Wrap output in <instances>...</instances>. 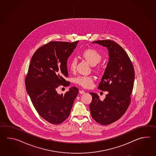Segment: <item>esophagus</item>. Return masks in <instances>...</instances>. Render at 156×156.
Masks as SVG:
<instances>
[{"instance_id":"obj_1","label":"esophagus","mask_w":156,"mask_h":156,"mask_svg":"<svg viewBox=\"0 0 156 156\" xmlns=\"http://www.w3.org/2000/svg\"><path fill=\"white\" fill-rule=\"evenodd\" d=\"M85 91L84 90H79V93L80 94H85Z\"/></svg>"}]
</instances>
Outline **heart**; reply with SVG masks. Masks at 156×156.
<instances>
[{"label": "heart", "mask_w": 156, "mask_h": 156, "mask_svg": "<svg viewBox=\"0 0 156 156\" xmlns=\"http://www.w3.org/2000/svg\"><path fill=\"white\" fill-rule=\"evenodd\" d=\"M82 56L92 66H95L99 63L102 59L101 55L97 50L92 48L85 50L82 53ZM76 64V59L73 58L70 62V70H75ZM93 77L90 76H79L76 78L75 81L83 87L89 88L93 85Z\"/></svg>", "instance_id": "obj_1"}]
</instances>
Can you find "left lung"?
<instances>
[{
  "label": "left lung",
  "mask_w": 156,
  "mask_h": 156,
  "mask_svg": "<svg viewBox=\"0 0 156 156\" xmlns=\"http://www.w3.org/2000/svg\"><path fill=\"white\" fill-rule=\"evenodd\" d=\"M92 43L106 47L109 52L108 65L98 87L108 94L101 101L97 94L90 93L93 98L90 104L92 118L96 122L106 126L119 119L129 105L134 70L126 52L115 42L100 40Z\"/></svg>",
  "instance_id": "8db88e82"
}]
</instances>
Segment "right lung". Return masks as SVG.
I'll return each instance as SVG.
<instances>
[{"instance_id": "obj_1", "label": "right lung", "mask_w": 156, "mask_h": 156, "mask_svg": "<svg viewBox=\"0 0 156 156\" xmlns=\"http://www.w3.org/2000/svg\"><path fill=\"white\" fill-rule=\"evenodd\" d=\"M78 42L51 41L37 49L30 60L25 79L27 91L40 116L53 124L69 117L79 93L76 87L65 95L56 91L59 86L69 85L64 79L68 76L67 61Z\"/></svg>"}]
</instances>
